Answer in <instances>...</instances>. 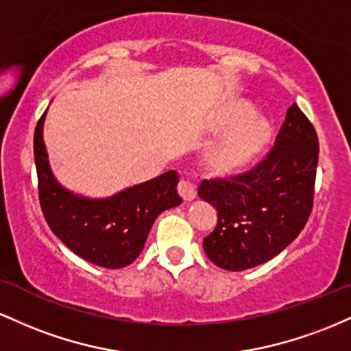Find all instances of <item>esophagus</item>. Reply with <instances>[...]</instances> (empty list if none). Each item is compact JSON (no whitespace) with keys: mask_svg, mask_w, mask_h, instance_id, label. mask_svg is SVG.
Listing matches in <instances>:
<instances>
[{"mask_svg":"<svg viewBox=\"0 0 351 351\" xmlns=\"http://www.w3.org/2000/svg\"><path fill=\"white\" fill-rule=\"evenodd\" d=\"M177 191H179L180 197H182V199L186 200V202H191V200H194L195 195H197L195 187L192 186V184L189 182L187 179H180L179 186H177Z\"/></svg>","mask_w":351,"mask_h":351,"instance_id":"esophagus-1","label":"esophagus"}]
</instances>
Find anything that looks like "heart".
Wrapping results in <instances>:
<instances>
[{"mask_svg":"<svg viewBox=\"0 0 351 351\" xmlns=\"http://www.w3.org/2000/svg\"><path fill=\"white\" fill-rule=\"evenodd\" d=\"M217 131H230V137L215 152V165L222 171H234L254 159L270 139V124L255 116L254 106L237 101L222 111L215 123Z\"/></svg>","mask_w":351,"mask_h":351,"instance_id":"heart-1","label":"heart"}]
</instances>
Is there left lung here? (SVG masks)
Here are the masks:
<instances>
[{
	"mask_svg": "<svg viewBox=\"0 0 351 351\" xmlns=\"http://www.w3.org/2000/svg\"><path fill=\"white\" fill-rule=\"evenodd\" d=\"M317 164V132L293 102L261 162L242 174L200 184V199L217 210V227L204 239L207 257L220 269L240 271L289 247L312 212Z\"/></svg>",
	"mask_w": 351,
	"mask_h": 351,
	"instance_id": "left-lung-1",
	"label": "left lung"
}]
</instances>
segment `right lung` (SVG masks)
I'll use <instances>...</instances> for the list:
<instances>
[{
    "instance_id": "right-lung-1",
    "label": "right lung",
    "mask_w": 351,
    "mask_h": 351,
    "mask_svg": "<svg viewBox=\"0 0 351 351\" xmlns=\"http://www.w3.org/2000/svg\"><path fill=\"white\" fill-rule=\"evenodd\" d=\"M46 112L34 131L39 204L53 234L81 258L104 269H123L139 257L160 212L182 202L176 171L137 184L108 199H88L58 182L43 139Z\"/></svg>"
}]
</instances>
